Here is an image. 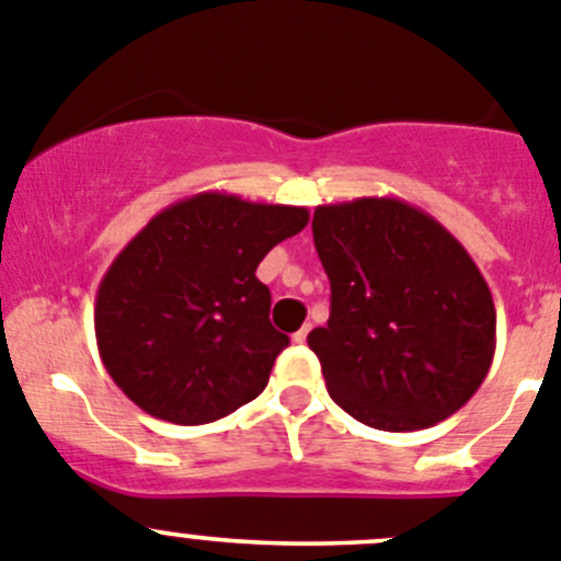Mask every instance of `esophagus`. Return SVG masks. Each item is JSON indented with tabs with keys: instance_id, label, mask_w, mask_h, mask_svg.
<instances>
[{
	"instance_id": "obj_1",
	"label": "esophagus",
	"mask_w": 561,
	"mask_h": 561,
	"mask_svg": "<svg viewBox=\"0 0 561 561\" xmlns=\"http://www.w3.org/2000/svg\"><path fill=\"white\" fill-rule=\"evenodd\" d=\"M307 335H310V324H305L299 332H296V335H293V343H305Z\"/></svg>"
}]
</instances>
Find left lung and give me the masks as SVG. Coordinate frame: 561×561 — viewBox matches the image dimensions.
<instances>
[{
  "mask_svg": "<svg viewBox=\"0 0 561 561\" xmlns=\"http://www.w3.org/2000/svg\"><path fill=\"white\" fill-rule=\"evenodd\" d=\"M330 276L327 327L307 335L327 391L368 427L408 433L453 416L494 357V301L472 256L400 198L316 206Z\"/></svg>",
  "mask_w": 561,
  "mask_h": 561,
  "instance_id": "obj_1",
  "label": "left lung"
}]
</instances>
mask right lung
Masks as SVG:
<instances>
[{
	"mask_svg": "<svg viewBox=\"0 0 561 561\" xmlns=\"http://www.w3.org/2000/svg\"><path fill=\"white\" fill-rule=\"evenodd\" d=\"M310 220L305 206L198 193L161 209L105 271L94 335L111 380L173 425L229 416L268 386L287 335L256 265Z\"/></svg>",
	"mask_w": 561,
	"mask_h": 561,
	"instance_id": "right-lung-1",
	"label": "right lung"
}]
</instances>
